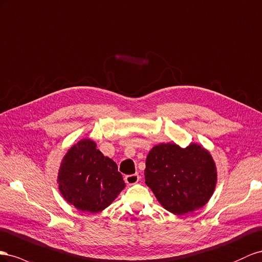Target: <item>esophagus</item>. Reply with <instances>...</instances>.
<instances>
[{
    "mask_svg": "<svg viewBox=\"0 0 262 262\" xmlns=\"http://www.w3.org/2000/svg\"><path fill=\"white\" fill-rule=\"evenodd\" d=\"M139 179H140V177L138 176V173H134V174L126 176V177H125V182H126L127 184L132 185V184L137 183V182L139 181Z\"/></svg>",
    "mask_w": 262,
    "mask_h": 262,
    "instance_id": "esophagus-1",
    "label": "esophagus"
}]
</instances>
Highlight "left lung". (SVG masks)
<instances>
[{
  "label": "left lung",
  "instance_id": "8db88e82",
  "mask_svg": "<svg viewBox=\"0 0 262 262\" xmlns=\"http://www.w3.org/2000/svg\"><path fill=\"white\" fill-rule=\"evenodd\" d=\"M145 180L163 208L184 215L210 201L217 170L210 151L199 144H159L146 158Z\"/></svg>",
  "mask_w": 262,
  "mask_h": 262
}]
</instances>
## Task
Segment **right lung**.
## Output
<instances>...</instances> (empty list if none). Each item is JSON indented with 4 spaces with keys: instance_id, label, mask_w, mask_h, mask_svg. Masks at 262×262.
Listing matches in <instances>:
<instances>
[{
    "instance_id": "obj_1",
    "label": "right lung",
    "mask_w": 262,
    "mask_h": 262,
    "mask_svg": "<svg viewBox=\"0 0 262 262\" xmlns=\"http://www.w3.org/2000/svg\"><path fill=\"white\" fill-rule=\"evenodd\" d=\"M62 198L79 211L98 213L110 206L125 188L117 164L96 149L90 138L72 145L57 178Z\"/></svg>"
}]
</instances>
